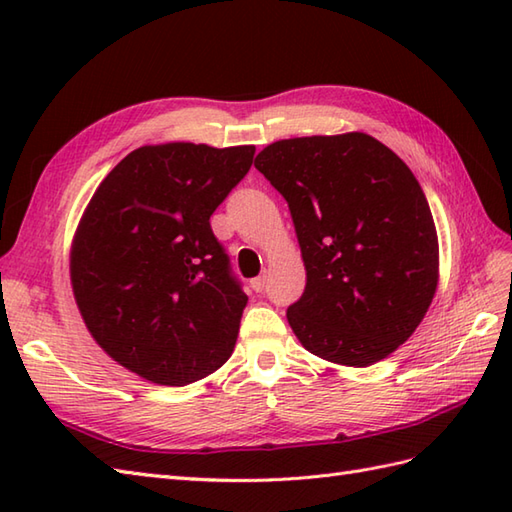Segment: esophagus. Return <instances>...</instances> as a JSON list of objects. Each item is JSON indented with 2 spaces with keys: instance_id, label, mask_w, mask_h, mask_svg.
Instances as JSON below:
<instances>
[{
  "instance_id": "34e87169",
  "label": "esophagus",
  "mask_w": 512,
  "mask_h": 512,
  "mask_svg": "<svg viewBox=\"0 0 512 512\" xmlns=\"http://www.w3.org/2000/svg\"><path fill=\"white\" fill-rule=\"evenodd\" d=\"M250 288H253L255 292H262L266 288V275H259L255 279H250Z\"/></svg>"
}]
</instances>
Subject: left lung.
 <instances>
[{"mask_svg":"<svg viewBox=\"0 0 512 512\" xmlns=\"http://www.w3.org/2000/svg\"><path fill=\"white\" fill-rule=\"evenodd\" d=\"M255 167L284 195L306 290L286 317L330 363L367 367L405 343L438 288V233L411 169L352 132L277 140Z\"/></svg>","mask_w":512,"mask_h":512,"instance_id":"8db88e82","label":"left lung"}]
</instances>
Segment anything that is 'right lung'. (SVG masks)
Listing matches in <instances>:
<instances>
[{
  "instance_id": "1",
  "label": "right lung",
  "mask_w": 512,
  "mask_h": 512,
  "mask_svg": "<svg viewBox=\"0 0 512 512\" xmlns=\"http://www.w3.org/2000/svg\"><path fill=\"white\" fill-rule=\"evenodd\" d=\"M253 156V145L138 147L92 195L72 290L94 341L129 372L182 387L233 354L248 297L209 220Z\"/></svg>"
}]
</instances>
